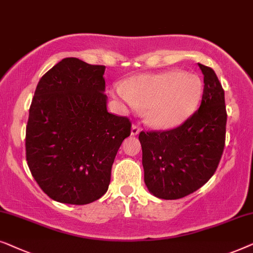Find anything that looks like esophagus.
<instances>
[{
  "instance_id": "obj_1",
  "label": "esophagus",
  "mask_w": 253,
  "mask_h": 253,
  "mask_svg": "<svg viewBox=\"0 0 253 253\" xmlns=\"http://www.w3.org/2000/svg\"><path fill=\"white\" fill-rule=\"evenodd\" d=\"M141 131V128L138 127L137 125H133L131 126V130H130V134L131 135H137L138 133Z\"/></svg>"
}]
</instances>
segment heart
Segmentation results:
<instances>
[{"mask_svg": "<svg viewBox=\"0 0 253 253\" xmlns=\"http://www.w3.org/2000/svg\"><path fill=\"white\" fill-rule=\"evenodd\" d=\"M116 94L127 108H145V120L156 128H172L196 111L203 95V84L195 74L169 70L155 74H140L119 86Z\"/></svg>", "mask_w": 253, "mask_h": 253, "instance_id": "1", "label": "heart"}]
</instances>
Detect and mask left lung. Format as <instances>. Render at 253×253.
I'll return each instance as SVG.
<instances>
[{
    "mask_svg": "<svg viewBox=\"0 0 253 253\" xmlns=\"http://www.w3.org/2000/svg\"><path fill=\"white\" fill-rule=\"evenodd\" d=\"M204 76L199 109L169 130L141 131L145 186L154 196L179 199L211 179L226 140L225 91L211 67L198 63Z\"/></svg>",
    "mask_w": 253,
    "mask_h": 253,
    "instance_id": "obj_1",
    "label": "left lung"
}]
</instances>
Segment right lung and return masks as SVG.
Listing matches in <instances>:
<instances>
[{
	"mask_svg": "<svg viewBox=\"0 0 253 253\" xmlns=\"http://www.w3.org/2000/svg\"><path fill=\"white\" fill-rule=\"evenodd\" d=\"M105 66L69 57L39 81L26 126V161L51 199L84 205L108 191L111 169L130 135L126 117L108 112Z\"/></svg>",
	"mask_w": 253,
	"mask_h": 253,
	"instance_id": "1",
	"label": "right lung"
}]
</instances>
